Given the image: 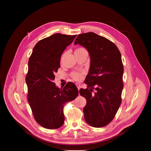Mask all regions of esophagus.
Instances as JSON below:
<instances>
[{"label":"esophagus","instance_id":"1","mask_svg":"<svg viewBox=\"0 0 151 151\" xmlns=\"http://www.w3.org/2000/svg\"><path fill=\"white\" fill-rule=\"evenodd\" d=\"M76 87H77L78 90H79V89L81 88V85H80L79 83H76Z\"/></svg>","mask_w":151,"mask_h":151}]
</instances>
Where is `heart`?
I'll return each instance as SVG.
<instances>
[{"mask_svg": "<svg viewBox=\"0 0 151 151\" xmlns=\"http://www.w3.org/2000/svg\"><path fill=\"white\" fill-rule=\"evenodd\" d=\"M85 50V49L83 48H79L76 49L75 52L79 51H81V50ZM83 75H84V73L83 72H73L72 73V76L75 81H79L82 79Z\"/></svg>", "mask_w": 151, "mask_h": 151, "instance_id": "b5f03b06", "label": "heart"}]
</instances>
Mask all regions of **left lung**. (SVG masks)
Listing matches in <instances>:
<instances>
[{
  "label": "left lung",
  "instance_id": "left-lung-1",
  "mask_svg": "<svg viewBox=\"0 0 151 151\" xmlns=\"http://www.w3.org/2000/svg\"><path fill=\"white\" fill-rule=\"evenodd\" d=\"M77 44L87 49L91 58L90 72L84 81L87 88L79 90L87 100L84 118L92 127H103L113 120L121 104V55L114 43L93 32L79 35L75 41Z\"/></svg>",
  "mask_w": 151,
  "mask_h": 151
}]
</instances>
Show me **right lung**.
<instances>
[{
  "instance_id": "right-lung-1",
  "label": "right lung",
  "mask_w": 151,
  "mask_h": 151,
  "mask_svg": "<svg viewBox=\"0 0 151 151\" xmlns=\"http://www.w3.org/2000/svg\"><path fill=\"white\" fill-rule=\"evenodd\" d=\"M76 36L56 33L43 39L36 44L29 60L27 99L35 119L45 128L56 129L63 125L64 106L79 94L72 82L60 89L53 82L63 52Z\"/></svg>"
}]
</instances>
